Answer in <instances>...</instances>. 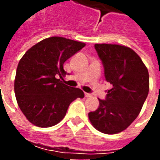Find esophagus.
<instances>
[{
	"label": "esophagus",
	"mask_w": 160,
	"mask_h": 160,
	"mask_svg": "<svg viewBox=\"0 0 160 160\" xmlns=\"http://www.w3.org/2000/svg\"><path fill=\"white\" fill-rule=\"evenodd\" d=\"M85 97H86V98H90V97H92V94L87 93V92H85Z\"/></svg>",
	"instance_id": "1"
}]
</instances>
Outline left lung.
<instances>
[{
    "label": "left lung",
    "mask_w": 160,
    "mask_h": 160,
    "mask_svg": "<svg viewBox=\"0 0 160 160\" xmlns=\"http://www.w3.org/2000/svg\"><path fill=\"white\" fill-rule=\"evenodd\" d=\"M104 68L105 80L112 85L97 110L88 113L97 130L114 134L130 125L141 111L149 92V74L141 57L128 47L94 45Z\"/></svg>",
    "instance_id": "obj_1"
}]
</instances>
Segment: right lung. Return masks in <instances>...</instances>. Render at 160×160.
Masks as SVG:
<instances>
[{
    "label": "right lung",
    "mask_w": 160,
    "mask_h": 160,
    "mask_svg": "<svg viewBox=\"0 0 160 160\" xmlns=\"http://www.w3.org/2000/svg\"><path fill=\"white\" fill-rule=\"evenodd\" d=\"M85 43L51 37L33 45L19 61L14 80L16 99L27 120L40 128L56 125L65 117L69 104L83 91L60 80L66 74L63 64Z\"/></svg>",
    "instance_id": "right-lung-1"
}]
</instances>
